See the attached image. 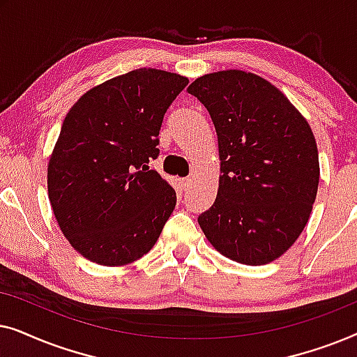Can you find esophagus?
Here are the masks:
<instances>
[{
	"label": "esophagus",
	"mask_w": 357,
	"mask_h": 357,
	"mask_svg": "<svg viewBox=\"0 0 357 357\" xmlns=\"http://www.w3.org/2000/svg\"><path fill=\"white\" fill-rule=\"evenodd\" d=\"M190 187H192V178H183L182 180V188L188 190Z\"/></svg>",
	"instance_id": "1"
}]
</instances>
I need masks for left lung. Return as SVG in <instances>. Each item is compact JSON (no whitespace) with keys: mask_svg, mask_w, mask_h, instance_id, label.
<instances>
[{"mask_svg":"<svg viewBox=\"0 0 357 357\" xmlns=\"http://www.w3.org/2000/svg\"><path fill=\"white\" fill-rule=\"evenodd\" d=\"M187 91L211 115L221 160L216 202L198 218L199 227L234 261H275L304 231L319 190V151L309 121L253 73H209Z\"/></svg>","mask_w":357,"mask_h":357,"instance_id":"left-lung-1","label":"left lung"}]
</instances>
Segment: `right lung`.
Returning <instances> with one entry per match:
<instances>
[{"instance_id":"1","label":"right lung","mask_w":357,"mask_h":357,"mask_svg":"<svg viewBox=\"0 0 357 357\" xmlns=\"http://www.w3.org/2000/svg\"><path fill=\"white\" fill-rule=\"evenodd\" d=\"M185 76L139 68L71 107L48 160V198L63 236L87 260L123 266L146 255L172 214L175 190L149 160Z\"/></svg>"}]
</instances>
